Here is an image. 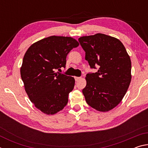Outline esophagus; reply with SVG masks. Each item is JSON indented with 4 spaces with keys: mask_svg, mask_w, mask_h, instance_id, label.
<instances>
[{
    "mask_svg": "<svg viewBox=\"0 0 148 148\" xmlns=\"http://www.w3.org/2000/svg\"><path fill=\"white\" fill-rule=\"evenodd\" d=\"M74 79L76 81H78V80L80 79V77H77V76H75L74 77Z\"/></svg>",
    "mask_w": 148,
    "mask_h": 148,
    "instance_id": "1",
    "label": "esophagus"
}]
</instances>
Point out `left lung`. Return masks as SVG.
Masks as SVG:
<instances>
[{"mask_svg":"<svg viewBox=\"0 0 148 148\" xmlns=\"http://www.w3.org/2000/svg\"><path fill=\"white\" fill-rule=\"evenodd\" d=\"M86 52V60L95 73L86 75L82 90L92 108L108 112L122 101L131 81V61L123 44L116 38L101 33L78 39Z\"/></svg>","mask_w":148,"mask_h":148,"instance_id":"1","label":"left lung"}]
</instances>
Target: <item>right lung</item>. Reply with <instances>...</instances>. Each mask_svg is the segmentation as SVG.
<instances>
[{"mask_svg": "<svg viewBox=\"0 0 148 148\" xmlns=\"http://www.w3.org/2000/svg\"><path fill=\"white\" fill-rule=\"evenodd\" d=\"M78 46L72 37L51 36L35 42L27 50L21 77L30 101L43 113L53 115L68 103L75 79L55 71L64 68L67 55Z\"/></svg>", "mask_w": 148, "mask_h": 148, "instance_id": "right-lung-1", "label": "right lung"}]
</instances>
